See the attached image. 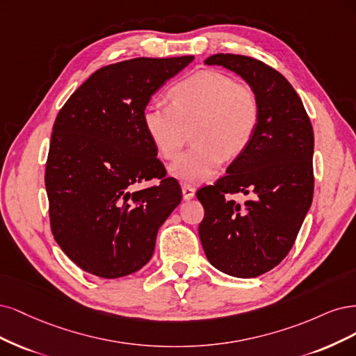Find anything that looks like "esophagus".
<instances>
[{
    "mask_svg": "<svg viewBox=\"0 0 356 356\" xmlns=\"http://www.w3.org/2000/svg\"><path fill=\"white\" fill-rule=\"evenodd\" d=\"M181 193H183V198L185 200H192L195 197V188H192L191 185H183L181 186Z\"/></svg>",
    "mask_w": 356,
    "mask_h": 356,
    "instance_id": "34e87169",
    "label": "esophagus"
}]
</instances>
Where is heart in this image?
I'll use <instances>...</instances> for the list:
<instances>
[{
    "instance_id": "b5f03b06",
    "label": "heart",
    "mask_w": 356,
    "mask_h": 356,
    "mask_svg": "<svg viewBox=\"0 0 356 356\" xmlns=\"http://www.w3.org/2000/svg\"><path fill=\"white\" fill-rule=\"evenodd\" d=\"M171 105L152 102L143 127L158 155L173 159L192 131L195 142L170 165V175L189 183L210 180L225 158L234 159L250 146L260 120L256 91L217 71H200L168 90Z\"/></svg>"
}]
</instances>
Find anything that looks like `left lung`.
Wrapping results in <instances>:
<instances>
[{
	"label": "left lung",
	"instance_id": "left-lung-1",
	"mask_svg": "<svg viewBox=\"0 0 356 356\" xmlns=\"http://www.w3.org/2000/svg\"><path fill=\"white\" fill-rule=\"evenodd\" d=\"M256 91L260 120L245 151L226 176L197 192L204 207L198 232L211 265L236 278H256L289 254L314 197V130L293 86L253 57L214 54ZM250 193L243 206L229 193Z\"/></svg>",
	"mask_w": 356,
	"mask_h": 356
}]
</instances>
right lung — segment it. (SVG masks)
<instances>
[{"instance_id": "obj_1", "label": "right lung", "mask_w": 356, "mask_h": 356, "mask_svg": "<svg viewBox=\"0 0 356 356\" xmlns=\"http://www.w3.org/2000/svg\"><path fill=\"white\" fill-rule=\"evenodd\" d=\"M193 56L137 57L100 67L57 115L45 167L56 243L76 266L120 278L151 260L158 229L181 201L149 139V100ZM155 187L134 191L143 179Z\"/></svg>"}]
</instances>
